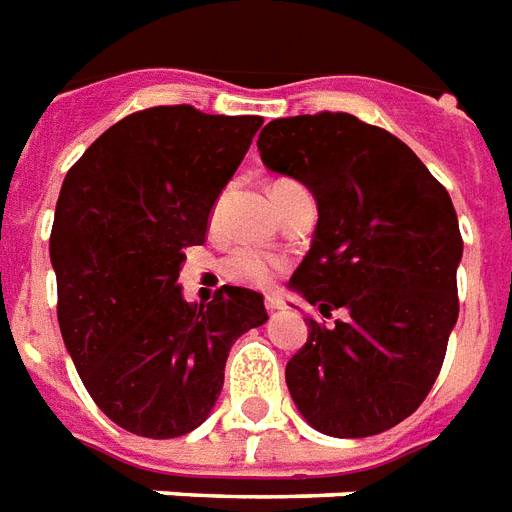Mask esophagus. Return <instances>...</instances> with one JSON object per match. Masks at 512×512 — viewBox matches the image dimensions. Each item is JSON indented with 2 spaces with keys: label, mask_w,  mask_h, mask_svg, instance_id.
Wrapping results in <instances>:
<instances>
[{
  "label": "esophagus",
  "mask_w": 512,
  "mask_h": 512,
  "mask_svg": "<svg viewBox=\"0 0 512 512\" xmlns=\"http://www.w3.org/2000/svg\"><path fill=\"white\" fill-rule=\"evenodd\" d=\"M282 306V298H276V295H268V298H265V308H268V311H279Z\"/></svg>",
  "instance_id": "1"
}]
</instances>
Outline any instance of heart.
Segmentation results:
<instances>
[{"mask_svg":"<svg viewBox=\"0 0 512 512\" xmlns=\"http://www.w3.org/2000/svg\"><path fill=\"white\" fill-rule=\"evenodd\" d=\"M276 185H284V182H276ZM222 201L214 204L212 220H217L220 214ZM284 260L276 255H268V252H260V249L252 247H236L230 249L228 257L222 260V271L228 279L239 284H247V287H268L273 284V279L282 273Z\"/></svg>","mask_w":512,"mask_h":512,"instance_id":"b5f03b06","label":"heart"}]
</instances>
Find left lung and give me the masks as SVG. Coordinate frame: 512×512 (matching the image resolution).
<instances>
[{"instance_id":"left-lung-1","label":"left lung","mask_w":512,"mask_h":512,"mask_svg":"<svg viewBox=\"0 0 512 512\" xmlns=\"http://www.w3.org/2000/svg\"><path fill=\"white\" fill-rule=\"evenodd\" d=\"M257 150L317 201L290 290L325 317L346 311L333 327L308 319L306 346L284 370L292 400L330 438L392 429L429 395L459 317L451 195L408 144L346 112L271 120Z\"/></svg>"}]
</instances>
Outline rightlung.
<instances>
[{
    "label": "right lung",
    "mask_w": 512,
    "mask_h": 512,
    "mask_svg": "<svg viewBox=\"0 0 512 512\" xmlns=\"http://www.w3.org/2000/svg\"><path fill=\"white\" fill-rule=\"evenodd\" d=\"M260 126L187 104L142 109L107 128L61 185L50 233L58 327L93 403L134 435L201 427L230 346L268 319L260 292L225 284L187 303L177 282Z\"/></svg>",
    "instance_id": "obj_1"
}]
</instances>
